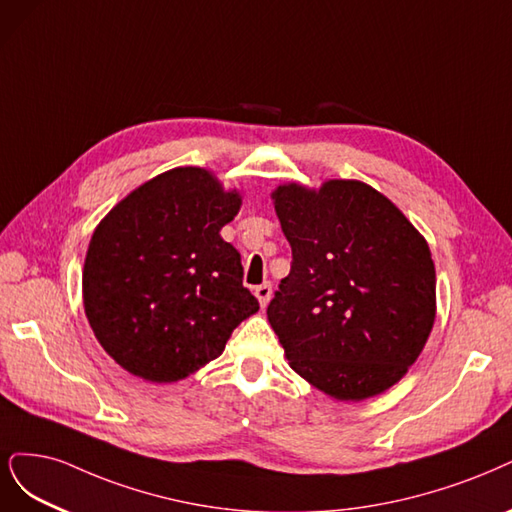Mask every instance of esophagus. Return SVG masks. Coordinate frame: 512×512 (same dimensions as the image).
Returning a JSON list of instances; mask_svg holds the SVG:
<instances>
[{
	"instance_id": "34e87169",
	"label": "esophagus",
	"mask_w": 512,
	"mask_h": 512,
	"mask_svg": "<svg viewBox=\"0 0 512 512\" xmlns=\"http://www.w3.org/2000/svg\"><path fill=\"white\" fill-rule=\"evenodd\" d=\"M254 294H256V298H258L260 307H267L269 301H271V294H273L269 281H267V284H262V286H256V288H254Z\"/></svg>"
}]
</instances>
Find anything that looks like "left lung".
<instances>
[{"label":"left lung","mask_w":512,"mask_h":512,"mask_svg":"<svg viewBox=\"0 0 512 512\" xmlns=\"http://www.w3.org/2000/svg\"><path fill=\"white\" fill-rule=\"evenodd\" d=\"M292 269L267 309L286 358L334 400L360 402L396 385L436 317L434 260L407 216L358 180L273 190Z\"/></svg>","instance_id":"left-lung-1"}]
</instances>
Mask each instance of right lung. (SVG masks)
<instances>
[{
  "label": "right lung",
  "instance_id": "add662e5",
  "mask_svg": "<svg viewBox=\"0 0 512 512\" xmlns=\"http://www.w3.org/2000/svg\"><path fill=\"white\" fill-rule=\"evenodd\" d=\"M241 209L201 167H175L116 203L88 243L84 313L127 373L173 383L216 360L258 311L241 256L220 237Z\"/></svg>",
  "mask_w": 512,
  "mask_h": 512
}]
</instances>
